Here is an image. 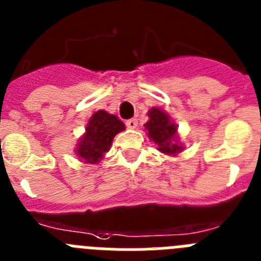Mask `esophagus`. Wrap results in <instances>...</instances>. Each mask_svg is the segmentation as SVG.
<instances>
[{
    "instance_id": "obj_1",
    "label": "esophagus",
    "mask_w": 261,
    "mask_h": 261,
    "mask_svg": "<svg viewBox=\"0 0 261 261\" xmlns=\"http://www.w3.org/2000/svg\"><path fill=\"white\" fill-rule=\"evenodd\" d=\"M126 126H127L128 128H135L138 126V121L135 118H131V119L126 121Z\"/></svg>"
}]
</instances>
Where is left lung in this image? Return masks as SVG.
<instances>
[{
  "mask_svg": "<svg viewBox=\"0 0 261 261\" xmlns=\"http://www.w3.org/2000/svg\"><path fill=\"white\" fill-rule=\"evenodd\" d=\"M148 117L149 121L144 126L148 130V137L158 144L159 149L162 152L172 153V155L180 152L182 147L173 142L177 127L176 124L172 123L168 115L162 110L153 108L148 112Z\"/></svg>",
  "mask_w": 261,
  "mask_h": 261,
  "instance_id": "left-lung-1",
  "label": "left lung"
}]
</instances>
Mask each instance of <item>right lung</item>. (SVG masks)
I'll list each match as a JSON object with an SVG mask.
<instances>
[{"instance_id":"1","label":"right lung","mask_w":261,"mask_h":261,"mask_svg":"<svg viewBox=\"0 0 261 261\" xmlns=\"http://www.w3.org/2000/svg\"><path fill=\"white\" fill-rule=\"evenodd\" d=\"M124 130V123L115 115L98 110L90 118L87 133L77 147V155L87 163H98L109 151L114 137Z\"/></svg>"}]
</instances>
